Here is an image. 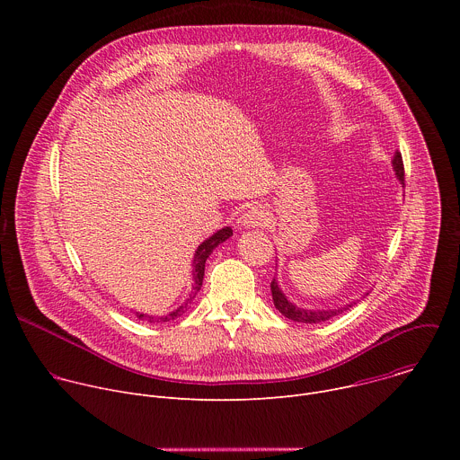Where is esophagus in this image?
Segmentation results:
<instances>
[{"label":"esophagus","mask_w":460,"mask_h":460,"mask_svg":"<svg viewBox=\"0 0 460 460\" xmlns=\"http://www.w3.org/2000/svg\"><path fill=\"white\" fill-rule=\"evenodd\" d=\"M268 213L266 209H261L260 206H252L249 208L243 217L240 218V224L245 227H264L268 224Z\"/></svg>","instance_id":"1"}]
</instances>
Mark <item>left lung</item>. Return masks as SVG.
I'll list each match as a JSON object with an SVG mask.
<instances>
[{"mask_svg": "<svg viewBox=\"0 0 460 460\" xmlns=\"http://www.w3.org/2000/svg\"><path fill=\"white\" fill-rule=\"evenodd\" d=\"M393 164V171H395L397 178L401 183H404V164H402V155L401 153H395V156H393L391 160ZM271 293H273V302H275V307L289 320H295V322H304V323H320V322H325L330 320L341 313H344L346 309H349L353 304H346L344 307H337V309H304V307H298L295 305L293 302L288 300V296L282 293V289L279 288V282L277 279H273L271 282Z\"/></svg>", "mask_w": 460, "mask_h": 460, "instance_id": "8db88e82", "label": "left lung"}]
</instances>
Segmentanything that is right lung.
<instances>
[{"label":"right lung","instance_id":"obj_1","mask_svg":"<svg viewBox=\"0 0 460 460\" xmlns=\"http://www.w3.org/2000/svg\"><path fill=\"white\" fill-rule=\"evenodd\" d=\"M233 234V229L231 227H224V229H220V231H217L213 236H209L208 240H204L200 245H199V249L194 251V260H192V295L178 307V309H174V311H171L169 314H165V316H153V314H146V313H137V316L140 318V320H147V322H169V320H174V318H178V316H181L183 313H185V309L189 307V304H190V300L196 296V293L200 291V288H202V282H204V271H206V260L209 258V254L213 252V249L215 247H218L222 242H226L229 236Z\"/></svg>","mask_w":460,"mask_h":460}]
</instances>
